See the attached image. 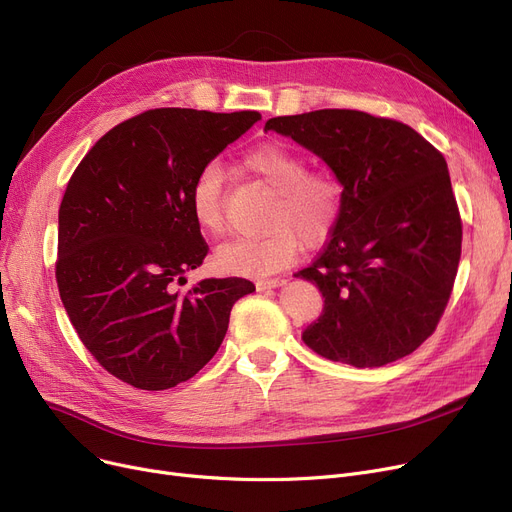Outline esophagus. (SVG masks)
Masks as SVG:
<instances>
[{"label": "esophagus", "instance_id": "1", "mask_svg": "<svg viewBox=\"0 0 512 512\" xmlns=\"http://www.w3.org/2000/svg\"><path fill=\"white\" fill-rule=\"evenodd\" d=\"M282 284H284V280H280V278H272V280H257V282H255L257 290H267V288H278V286H282Z\"/></svg>", "mask_w": 512, "mask_h": 512}]
</instances>
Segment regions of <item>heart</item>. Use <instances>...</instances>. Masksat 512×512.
<instances>
[{
	"mask_svg": "<svg viewBox=\"0 0 512 512\" xmlns=\"http://www.w3.org/2000/svg\"><path fill=\"white\" fill-rule=\"evenodd\" d=\"M242 164L276 193L267 211V230L261 236H240L213 253L215 270L230 276L263 278L288 267L299 255L301 242L317 247L328 240L342 207V188L326 174H311L307 159L282 143H263L251 149ZM188 205L195 224L211 236L226 228L224 172L211 161L195 176Z\"/></svg>",
	"mask_w": 512,
	"mask_h": 512,
	"instance_id": "obj_1",
	"label": "heart"
}]
</instances>
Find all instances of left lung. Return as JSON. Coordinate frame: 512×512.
I'll return each mask as SVG.
<instances>
[{"label":"left lung","instance_id":"left-lung-1","mask_svg":"<svg viewBox=\"0 0 512 512\" xmlns=\"http://www.w3.org/2000/svg\"><path fill=\"white\" fill-rule=\"evenodd\" d=\"M267 130L324 159L342 184L326 249L294 274L324 297L303 342L359 369L411 355L434 334L461 259L444 155L411 126L357 110L278 116Z\"/></svg>","mask_w":512,"mask_h":512}]
</instances>
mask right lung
<instances>
[{
  "mask_svg": "<svg viewBox=\"0 0 512 512\" xmlns=\"http://www.w3.org/2000/svg\"><path fill=\"white\" fill-rule=\"evenodd\" d=\"M257 112L213 114L159 107L93 145L74 170L58 213L56 280L87 351L118 380L168 390L218 353L245 278L176 284L209 247L188 191L199 170L242 137Z\"/></svg>",
  "mask_w": 512,
  "mask_h": 512,
  "instance_id": "obj_1",
  "label": "right lung"
}]
</instances>
